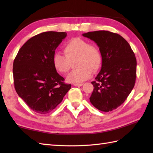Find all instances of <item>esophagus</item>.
<instances>
[{
  "mask_svg": "<svg viewBox=\"0 0 153 153\" xmlns=\"http://www.w3.org/2000/svg\"><path fill=\"white\" fill-rule=\"evenodd\" d=\"M83 85V83H74V85L76 86V87H79V86H82Z\"/></svg>",
  "mask_w": 153,
  "mask_h": 153,
  "instance_id": "34e87169",
  "label": "esophagus"
}]
</instances>
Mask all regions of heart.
<instances>
[{"label": "heart", "instance_id": "heart-1", "mask_svg": "<svg viewBox=\"0 0 153 153\" xmlns=\"http://www.w3.org/2000/svg\"><path fill=\"white\" fill-rule=\"evenodd\" d=\"M64 53H56L54 55L53 62L58 71L66 74L70 68V60L77 58L76 66L67 76V81L71 83L83 82L96 73L101 67L102 56L99 48L89 42L79 37L68 41L64 47Z\"/></svg>", "mask_w": 153, "mask_h": 153}]
</instances>
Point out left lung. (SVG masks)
<instances>
[{"instance_id":"left-lung-1","label":"left lung","mask_w":153,"mask_h":153,"mask_svg":"<svg viewBox=\"0 0 153 153\" xmlns=\"http://www.w3.org/2000/svg\"><path fill=\"white\" fill-rule=\"evenodd\" d=\"M95 41L102 53V67L91 83L90 102L99 110L112 111L125 101L135 85L137 61L130 45L121 35L108 31L82 34Z\"/></svg>"}]
</instances>
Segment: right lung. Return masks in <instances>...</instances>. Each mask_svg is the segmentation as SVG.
<instances>
[{
  "label": "right lung",
  "instance_id": "obj_1",
  "mask_svg": "<svg viewBox=\"0 0 153 153\" xmlns=\"http://www.w3.org/2000/svg\"><path fill=\"white\" fill-rule=\"evenodd\" d=\"M66 32L47 31L35 35L20 48L13 64L14 87L34 112L45 114L59 105L71 89L57 73L53 59Z\"/></svg>",
  "mask_w": 153,
  "mask_h": 153
}]
</instances>
